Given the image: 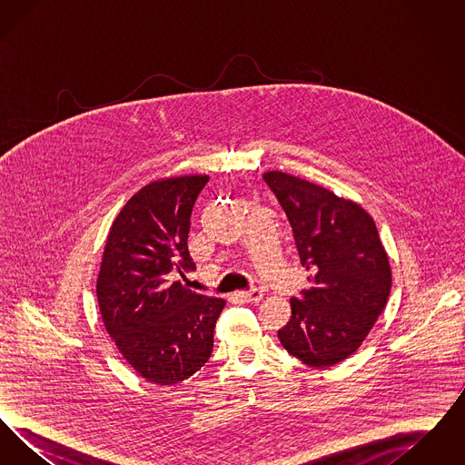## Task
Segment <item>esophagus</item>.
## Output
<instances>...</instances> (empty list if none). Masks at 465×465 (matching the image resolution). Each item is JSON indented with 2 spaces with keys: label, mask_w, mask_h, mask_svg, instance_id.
Here are the masks:
<instances>
[{
  "label": "esophagus",
  "mask_w": 465,
  "mask_h": 465,
  "mask_svg": "<svg viewBox=\"0 0 465 465\" xmlns=\"http://www.w3.org/2000/svg\"><path fill=\"white\" fill-rule=\"evenodd\" d=\"M239 296L245 302H260L263 298V291L258 288L249 289V291H241Z\"/></svg>",
  "instance_id": "obj_1"
}]
</instances>
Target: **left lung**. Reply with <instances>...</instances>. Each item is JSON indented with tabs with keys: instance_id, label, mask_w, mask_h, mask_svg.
<instances>
[{
	"instance_id": "8db88e82",
	"label": "left lung",
	"mask_w": 465,
	"mask_h": 465,
	"mask_svg": "<svg viewBox=\"0 0 465 465\" xmlns=\"http://www.w3.org/2000/svg\"><path fill=\"white\" fill-rule=\"evenodd\" d=\"M288 216L310 288L291 298L279 330L289 354L312 368L341 362L361 347L392 286L373 218L352 200L281 171L263 174Z\"/></svg>"
}]
</instances>
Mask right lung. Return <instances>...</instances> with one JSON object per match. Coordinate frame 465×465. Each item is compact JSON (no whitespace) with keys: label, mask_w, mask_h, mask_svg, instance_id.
I'll return each mask as SVG.
<instances>
[{"label":"right lung","mask_w":465,"mask_h":465,"mask_svg":"<svg viewBox=\"0 0 465 465\" xmlns=\"http://www.w3.org/2000/svg\"><path fill=\"white\" fill-rule=\"evenodd\" d=\"M207 181L195 174L143 186L114 218L103 252L97 302L104 328L134 371L156 385L179 383L209 361L226 303L167 277L195 270L190 218Z\"/></svg>","instance_id":"1"}]
</instances>
